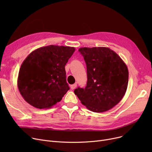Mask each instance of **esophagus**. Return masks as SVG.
<instances>
[{
  "label": "esophagus",
  "instance_id": "esophagus-1",
  "mask_svg": "<svg viewBox=\"0 0 152 152\" xmlns=\"http://www.w3.org/2000/svg\"><path fill=\"white\" fill-rule=\"evenodd\" d=\"M76 87H77V84L76 83H75L74 84H72V85H71V89L72 90H73V89H75L76 88Z\"/></svg>",
  "mask_w": 152,
  "mask_h": 152
}]
</instances>
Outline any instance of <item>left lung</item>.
<instances>
[{"instance_id": "1", "label": "left lung", "mask_w": 152, "mask_h": 152, "mask_svg": "<svg viewBox=\"0 0 152 152\" xmlns=\"http://www.w3.org/2000/svg\"><path fill=\"white\" fill-rule=\"evenodd\" d=\"M79 52L86 64L87 81L85 88L77 87L74 92L87 109L105 112L116 105L125 95L128 69L108 47H81Z\"/></svg>"}]
</instances>
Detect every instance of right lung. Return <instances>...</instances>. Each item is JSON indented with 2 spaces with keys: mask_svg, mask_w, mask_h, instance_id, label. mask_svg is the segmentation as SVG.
Returning <instances> with one entry per match:
<instances>
[{
  "mask_svg": "<svg viewBox=\"0 0 152 152\" xmlns=\"http://www.w3.org/2000/svg\"><path fill=\"white\" fill-rule=\"evenodd\" d=\"M75 51L68 46L50 45L32 52L22 63L17 80L23 98L39 109L50 108L69 89L65 66Z\"/></svg>",
  "mask_w": 152,
  "mask_h": 152,
  "instance_id": "1",
  "label": "right lung"
}]
</instances>
